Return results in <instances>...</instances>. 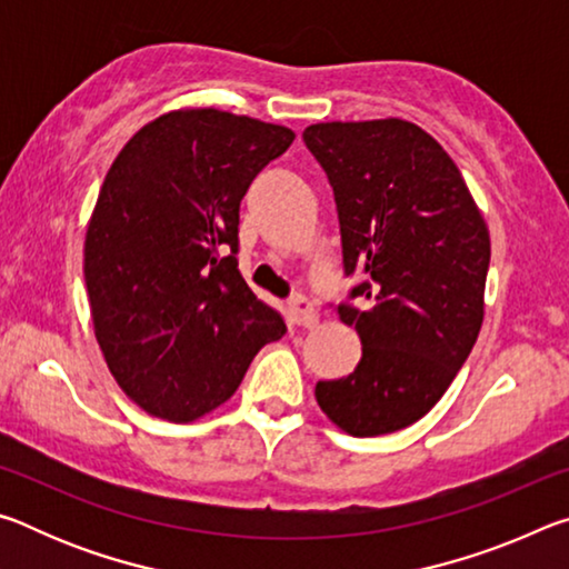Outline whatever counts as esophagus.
Segmentation results:
<instances>
[{"instance_id":"34e87169","label":"esophagus","mask_w":569,"mask_h":569,"mask_svg":"<svg viewBox=\"0 0 569 569\" xmlns=\"http://www.w3.org/2000/svg\"><path fill=\"white\" fill-rule=\"evenodd\" d=\"M288 316H291V321L296 326H303V329H311V326L319 321V313H316L313 303L303 296L291 298V303H288Z\"/></svg>"}]
</instances>
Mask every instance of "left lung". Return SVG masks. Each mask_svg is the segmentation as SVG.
Listing matches in <instances>:
<instances>
[{
	"label": "left lung",
	"instance_id": "obj_1",
	"mask_svg": "<svg viewBox=\"0 0 569 569\" xmlns=\"http://www.w3.org/2000/svg\"><path fill=\"white\" fill-rule=\"evenodd\" d=\"M306 148L333 188L343 271L363 273L339 319L361 339L343 379L316 401L351 437L419 421L445 397L485 319L489 230L447 150L419 124L389 118L319 122Z\"/></svg>",
	"mask_w": 569,
	"mask_h": 569
}]
</instances>
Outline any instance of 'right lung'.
Here are the masks:
<instances>
[{
	"instance_id": "right-lung-1",
	"label": "right lung",
	"mask_w": 569,
	"mask_h": 569,
	"mask_svg": "<svg viewBox=\"0 0 569 569\" xmlns=\"http://www.w3.org/2000/svg\"><path fill=\"white\" fill-rule=\"evenodd\" d=\"M293 130L213 108L160 114L104 176L84 236L94 336L120 389L188 423L286 333L238 271L240 200Z\"/></svg>"
}]
</instances>
